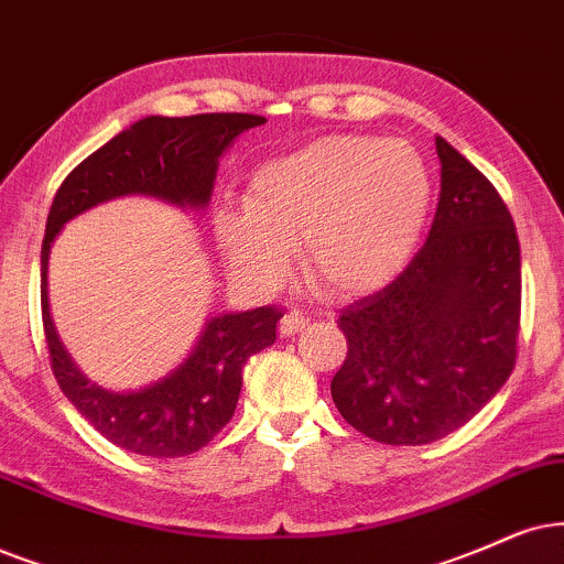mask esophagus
<instances>
[{"label": "esophagus", "mask_w": 564, "mask_h": 564, "mask_svg": "<svg viewBox=\"0 0 564 564\" xmlns=\"http://www.w3.org/2000/svg\"><path fill=\"white\" fill-rule=\"evenodd\" d=\"M310 325V319H306L302 312H296V310H291V312H286V315H283V319H281V335H296V333H302L304 327Z\"/></svg>", "instance_id": "34e87169"}]
</instances>
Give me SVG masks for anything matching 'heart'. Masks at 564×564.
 <instances>
[{"mask_svg":"<svg viewBox=\"0 0 564 564\" xmlns=\"http://www.w3.org/2000/svg\"><path fill=\"white\" fill-rule=\"evenodd\" d=\"M432 195L430 166L411 142L340 134L254 169L245 208H218L213 234L249 281L278 283L302 247L317 294L361 296L409 265Z\"/></svg>","mask_w":564,"mask_h":564,"instance_id":"obj_1","label":"heart"}]
</instances>
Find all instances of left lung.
Instances as JSON below:
<instances>
[{"label": "left lung", "instance_id": "8db88e82", "mask_svg": "<svg viewBox=\"0 0 564 564\" xmlns=\"http://www.w3.org/2000/svg\"><path fill=\"white\" fill-rule=\"evenodd\" d=\"M440 203L426 245L390 286L346 306L335 409L384 445H430L500 393L516 367L520 245L491 182L434 138Z\"/></svg>", "mask_w": 564, "mask_h": 564}]
</instances>
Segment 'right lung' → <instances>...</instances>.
<instances>
[{
	"instance_id": "obj_1",
	"label": "right lung",
	"mask_w": 564,
	"mask_h": 564,
	"mask_svg": "<svg viewBox=\"0 0 564 564\" xmlns=\"http://www.w3.org/2000/svg\"><path fill=\"white\" fill-rule=\"evenodd\" d=\"M265 122L254 113L142 117L90 153L56 192L41 247V315L52 369L69 403L122 451L182 458L208 445L237 411L249 356L275 344L283 312L278 306L218 312L205 319L192 351L159 380L132 390L104 388L75 365L54 327L48 310L54 239L83 213L134 195L203 213L216 187L220 155L241 132Z\"/></svg>"
}]
</instances>
